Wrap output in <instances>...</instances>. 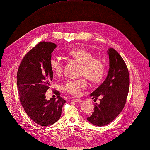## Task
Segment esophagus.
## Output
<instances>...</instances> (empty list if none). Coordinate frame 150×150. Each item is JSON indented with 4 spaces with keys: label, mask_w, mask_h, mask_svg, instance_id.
Here are the masks:
<instances>
[{
    "label": "esophagus",
    "mask_w": 150,
    "mask_h": 150,
    "mask_svg": "<svg viewBox=\"0 0 150 150\" xmlns=\"http://www.w3.org/2000/svg\"><path fill=\"white\" fill-rule=\"evenodd\" d=\"M71 101L73 102H82V100L78 99H73L71 100Z\"/></svg>",
    "instance_id": "obj_1"
}]
</instances>
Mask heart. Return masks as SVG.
Listing matches in <instances>:
<instances>
[{
	"mask_svg": "<svg viewBox=\"0 0 150 150\" xmlns=\"http://www.w3.org/2000/svg\"><path fill=\"white\" fill-rule=\"evenodd\" d=\"M68 55L78 63L80 64L79 74L84 76L94 84L99 83L105 74V66L99 59L94 57V54L87 48L72 49ZM50 67L56 75H61L64 70V65L60 59L54 57L50 60ZM86 80L84 77L78 80H69L64 83L62 88L67 93L76 96L86 87Z\"/></svg>",
	"mask_w": 150,
	"mask_h": 150,
	"instance_id": "heart-1",
	"label": "heart"
}]
</instances>
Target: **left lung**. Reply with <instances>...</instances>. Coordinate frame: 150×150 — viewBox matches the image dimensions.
<instances>
[{"label":"left lung","instance_id":"8db88e82","mask_svg":"<svg viewBox=\"0 0 150 150\" xmlns=\"http://www.w3.org/2000/svg\"><path fill=\"white\" fill-rule=\"evenodd\" d=\"M109 70L107 76L100 86L90 94L94 101L101 97L100 103H94V111L87 118L97 126H105L113 121L125 107L129 89V74L125 62L115 49L107 51Z\"/></svg>","mask_w":150,"mask_h":150}]
</instances>
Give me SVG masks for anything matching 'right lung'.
<instances>
[{
  "instance_id": "1",
  "label": "right lung",
  "mask_w": 150,
  "mask_h": 150,
  "mask_svg": "<svg viewBox=\"0 0 150 150\" xmlns=\"http://www.w3.org/2000/svg\"><path fill=\"white\" fill-rule=\"evenodd\" d=\"M54 43L41 42L23 59L17 73V86L21 105L30 118L38 125L47 126L59 120L66 103L59 91L56 98L46 99L53 72L50 67Z\"/></svg>"
}]
</instances>
